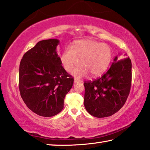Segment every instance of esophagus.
<instances>
[{
  "label": "esophagus",
  "instance_id": "obj_1",
  "mask_svg": "<svg viewBox=\"0 0 150 150\" xmlns=\"http://www.w3.org/2000/svg\"><path fill=\"white\" fill-rule=\"evenodd\" d=\"M79 82H83V81H82V80L76 79V78L74 79V83H79Z\"/></svg>",
  "mask_w": 150,
  "mask_h": 150
}]
</instances>
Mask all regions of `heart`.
<instances>
[{
  "mask_svg": "<svg viewBox=\"0 0 150 150\" xmlns=\"http://www.w3.org/2000/svg\"><path fill=\"white\" fill-rule=\"evenodd\" d=\"M113 52L107 44L92 39H82L75 41L72 48L67 47L61 55V62L68 72L79 62L73 74L77 77L87 75L89 72L94 77L99 76L106 71L110 64Z\"/></svg>",
  "mask_w": 150,
  "mask_h": 150,
  "instance_id": "b5f03b06",
  "label": "heart"
}]
</instances>
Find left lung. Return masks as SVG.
Listing matches in <instances>:
<instances>
[{
    "label": "left lung",
    "instance_id": "obj_1",
    "mask_svg": "<svg viewBox=\"0 0 150 150\" xmlns=\"http://www.w3.org/2000/svg\"><path fill=\"white\" fill-rule=\"evenodd\" d=\"M132 81V64L128 58L115 57L110 68L94 81L83 83L84 106L96 117L111 116L117 112L129 95Z\"/></svg>",
    "mask_w": 150,
    "mask_h": 150
}]
</instances>
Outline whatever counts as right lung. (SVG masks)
<instances>
[{"label": "right lung", "mask_w": 150, "mask_h": 150, "mask_svg": "<svg viewBox=\"0 0 150 150\" xmlns=\"http://www.w3.org/2000/svg\"><path fill=\"white\" fill-rule=\"evenodd\" d=\"M59 40H43L23 56L19 70V89L25 104L43 117L54 116L64 107L74 79L62 66L56 52Z\"/></svg>", "instance_id": "right-lung-1"}]
</instances>
